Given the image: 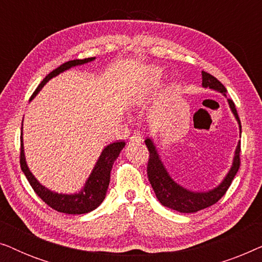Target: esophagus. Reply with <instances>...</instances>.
<instances>
[{
	"label": "esophagus",
	"mask_w": 262,
	"mask_h": 262,
	"mask_svg": "<svg viewBox=\"0 0 262 262\" xmlns=\"http://www.w3.org/2000/svg\"><path fill=\"white\" fill-rule=\"evenodd\" d=\"M130 141L139 143V142L143 141V137H142V135H139V134H134V135H132V137L130 138Z\"/></svg>",
	"instance_id": "esophagus-1"
}]
</instances>
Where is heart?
Returning a JSON list of instances; mask_svg holds the SVG:
<instances>
[{
  "mask_svg": "<svg viewBox=\"0 0 262 262\" xmlns=\"http://www.w3.org/2000/svg\"><path fill=\"white\" fill-rule=\"evenodd\" d=\"M151 77H152L154 81L159 80V77H160V70L152 69V70H151Z\"/></svg>",
  "mask_w": 262,
  "mask_h": 262,
  "instance_id": "obj_1",
  "label": "heart"
}]
</instances>
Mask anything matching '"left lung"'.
<instances>
[{
    "label": "left lung",
    "instance_id": "obj_1",
    "mask_svg": "<svg viewBox=\"0 0 262 262\" xmlns=\"http://www.w3.org/2000/svg\"><path fill=\"white\" fill-rule=\"evenodd\" d=\"M202 77L204 88L213 89V91L220 92L224 96H227V89H225L224 85L216 77L210 75L209 73H206V71H202ZM228 103L232 114H234L236 120H237L239 126V134H241V121H239L235 103L230 99H228ZM145 145L148 146L150 154L148 167H146L148 169H146V171H148L149 181L151 184V187L154 192H155L157 199H159V202L163 206L169 207V209L175 210L181 213H193L216 204L225 194L228 188L230 187L231 181L234 180L235 175L239 168L241 142H238L237 146H236L235 156L234 160H232V166L230 170L228 171V174L225 175L223 181L217 187L210 189L207 192H193L182 187V186L177 184L171 179L169 173L166 169V167H164L163 162L161 161V157L159 152H157V149L151 138L145 139Z\"/></svg>",
    "mask_w": 262,
    "mask_h": 262
}]
</instances>
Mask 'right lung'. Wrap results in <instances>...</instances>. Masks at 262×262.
<instances>
[{
    "mask_svg": "<svg viewBox=\"0 0 262 262\" xmlns=\"http://www.w3.org/2000/svg\"><path fill=\"white\" fill-rule=\"evenodd\" d=\"M95 57H91V58H84V59H74L69 60V62L62 64V66L57 68L53 71H51L44 80L41 81V83L38 85V88L35 89L33 95L31 96L30 101L34 98L35 95L40 92V89L51 80L52 77L57 76L63 71L69 70L70 68L82 66V64L89 63L92 60H94ZM23 130V127H21ZM21 151H20V166L21 170L24 171V174L26 175L28 182L32 186V188L34 189V192L37 193L38 196H40L42 202H45L50 207H52L53 210L58 211V212L68 213V214H83L88 213L91 211L95 210L100 204L103 202L106 196L107 188L110 185V179H111V170H112V166L114 161L118 159L119 154L125 146V142H114L112 144H108L105 146V149L102 150L101 155L99 156L98 161H96L94 168H93L91 175H89L88 180L85 181L83 188L80 192L74 193V194H63V193H57L50 191L49 188H46L45 186H42L37 179L34 178V175L31 173L30 168L27 167L26 163V157H25L24 151V141H23V131H21Z\"/></svg>",
    "mask_w": 262,
    "mask_h": 262,
    "instance_id": "right-lung-1",
    "label": "right lung"
}]
</instances>
